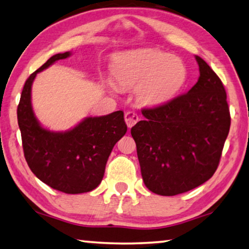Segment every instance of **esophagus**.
<instances>
[{
    "label": "esophagus",
    "mask_w": 249,
    "mask_h": 249,
    "mask_svg": "<svg viewBox=\"0 0 249 249\" xmlns=\"http://www.w3.org/2000/svg\"><path fill=\"white\" fill-rule=\"evenodd\" d=\"M124 120L125 124L128 125V128H132L139 121V116L133 111H127L124 113Z\"/></svg>",
    "instance_id": "1"
}]
</instances>
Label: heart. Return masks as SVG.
Returning a JSON list of instances; mask_svg holds the SVG:
<instances>
[{"mask_svg": "<svg viewBox=\"0 0 249 249\" xmlns=\"http://www.w3.org/2000/svg\"><path fill=\"white\" fill-rule=\"evenodd\" d=\"M112 75L122 87H136L139 102L160 106L179 93L188 77V68L180 58L156 49L134 50L113 59ZM115 90L113 83L108 82Z\"/></svg>", "mask_w": 249, "mask_h": 249, "instance_id": "heart-1", "label": "heart"}]
</instances>
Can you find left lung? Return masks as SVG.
Listing matches in <instances>:
<instances>
[{"instance_id":"obj_1","label":"left lung","mask_w":249,"mask_h":249,"mask_svg":"<svg viewBox=\"0 0 249 249\" xmlns=\"http://www.w3.org/2000/svg\"><path fill=\"white\" fill-rule=\"evenodd\" d=\"M198 82L153 108L131 128L143 181L152 193L176 196L210 179L219 166L231 116L223 83L196 55Z\"/></svg>"}]
</instances>
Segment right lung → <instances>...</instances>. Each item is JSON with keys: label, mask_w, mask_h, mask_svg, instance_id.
<instances>
[{"label": "right lung", "mask_w": 249, "mask_h": 249, "mask_svg": "<svg viewBox=\"0 0 249 249\" xmlns=\"http://www.w3.org/2000/svg\"><path fill=\"white\" fill-rule=\"evenodd\" d=\"M70 55V51L52 55L27 78L17 107V120L32 172L51 188L75 195L89 193L100 184L112 147L127 132V124L119 110L87 117L65 132L41 127L32 106L33 82L37 73Z\"/></svg>", "instance_id": "obj_1"}]
</instances>
